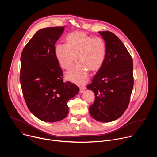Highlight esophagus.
Listing matches in <instances>:
<instances>
[{
    "instance_id": "obj_1",
    "label": "esophagus",
    "mask_w": 157,
    "mask_h": 157,
    "mask_svg": "<svg viewBox=\"0 0 157 157\" xmlns=\"http://www.w3.org/2000/svg\"><path fill=\"white\" fill-rule=\"evenodd\" d=\"M79 89H80V91H79L80 93H83L85 91L86 87L85 86H80L79 87Z\"/></svg>"
}]
</instances>
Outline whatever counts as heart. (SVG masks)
Masks as SVG:
<instances>
[{
  "mask_svg": "<svg viewBox=\"0 0 157 157\" xmlns=\"http://www.w3.org/2000/svg\"><path fill=\"white\" fill-rule=\"evenodd\" d=\"M66 44H58L54 48L55 57L64 70L73 66L76 56L77 66L68 71L66 78L75 83L82 85L89 78V71L96 72L102 66L107 54V44L101 37H94L81 31L67 35Z\"/></svg>",
  "mask_w": 157,
  "mask_h": 157,
  "instance_id": "obj_1",
  "label": "heart"
}]
</instances>
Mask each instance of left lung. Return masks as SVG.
<instances>
[{"label":"left lung","instance_id":"8db88e82","mask_svg":"<svg viewBox=\"0 0 157 157\" xmlns=\"http://www.w3.org/2000/svg\"><path fill=\"white\" fill-rule=\"evenodd\" d=\"M107 44L105 61L87 88L95 94L89 114L108 122L119 118L127 109L133 86V60L120 39L109 31L99 32Z\"/></svg>","mask_w":157,"mask_h":157}]
</instances>
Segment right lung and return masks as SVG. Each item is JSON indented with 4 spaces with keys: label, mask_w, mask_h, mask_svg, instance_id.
<instances>
[{
    "label": "right lung",
    "mask_w": 157,
    "mask_h": 157,
    "mask_svg": "<svg viewBox=\"0 0 157 157\" xmlns=\"http://www.w3.org/2000/svg\"><path fill=\"white\" fill-rule=\"evenodd\" d=\"M64 27L44 28L27 43L20 57V81L23 96L31 113L48 122L59 121L68 114V101L79 87L63 82V73L54 55L55 44Z\"/></svg>",
    "instance_id": "obj_1"
}]
</instances>
